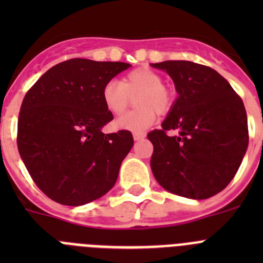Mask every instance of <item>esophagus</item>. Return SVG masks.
Returning a JSON list of instances; mask_svg holds the SVG:
<instances>
[{"label":"esophagus","instance_id":"1","mask_svg":"<svg viewBox=\"0 0 263 263\" xmlns=\"http://www.w3.org/2000/svg\"><path fill=\"white\" fill-rule=\"evenodd\" d=\"M145 137H146L145 133H139V132H136V133L133 134L134 141H142V139L145 138Z\"/></svg>","mask_w":263,"mask_h":263}]
</instances>
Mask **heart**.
<instances>
[{"instance_id":"1","label":"heart","mask_w":263,"mask_h":263,"mask_svg":"<svg viewBox=\"0 0 263 263\" xmlns=\"http://www.w3.org/2000/svg\"><path fill=\"white\" fill-rule=\"evenodd\" d=\"M134 96L138 108L118 117L115 121L117 129L142 132L154 124L157 115H166L173 108L174 93L163 85V78L147 67L127 72L120 83L108 81L101 90L104 106L115 116L122 115Z\"/></svg>"}]
</instances>
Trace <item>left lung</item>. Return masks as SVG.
I'll use <instances>...</instances> for the list:
<instances>
[{
    "label": "left lung",
    "mask_w": 263,
    "mask_h": 263,
    "mask_svg": "<svg viewBox=\"0 0 263 263\" xmlns=\"http://www.w3.org/2000/svg\"><path fill=\"white\" fill-rule=\"evenodd\" d=\"M152 66L171 76L179 95L162 129L147 134L154 146L153 174L173 194L208 199L231 183L248 148L242 100L211 67L187 60ZM173 129L179 136L166 134Z\"/></svg>",
    "instance_id": "1"
}]
</instances>
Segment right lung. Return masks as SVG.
I'll return each instance as SVG.
<instances>
[{"label":"right lung","mask_w":263,"mask_h":263,"mask_svg":"<svg viewBox=\"0 0 263 263\" xmlns=\"http://www.w3.org/2000/svg\"><path fill=\"white\" fill-rule=\"evenodd\" d=\"M129 67L75 58L53 66L27 90L18 116V152L51 200L83 205L115 185L134 141L129 130L101 132L113 120L101 90Z\"/></svg>","instance_id":"add662e5"}]
</instances>
